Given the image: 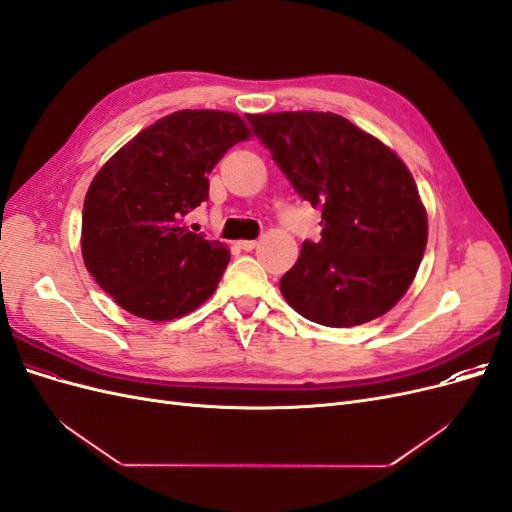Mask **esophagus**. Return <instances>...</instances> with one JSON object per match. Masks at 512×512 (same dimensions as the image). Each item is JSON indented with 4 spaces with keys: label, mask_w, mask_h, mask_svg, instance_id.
<instances>
[{
    "label": "esophagus",
    "mask_w": 512,
    "mask_h": 512,
    "mask_svg": "<svg viewBox=\"0 0 512 512\" xmlns=\"http://www.w3.org/2000/svg\"><path fill=\"white\" fill-rule=\"evenodd\" d=\"M256 245H258V241H250V239H245V241H239V247H241V250H245V252H252Z\"/></svg>",
    "instance_id": "1"
}]
</instances>
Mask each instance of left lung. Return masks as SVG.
<instances>
[{
    "instance_id": "left-lung-1",
    "label": "left lung",
    "mask_w": 512,
    "mask_h": 512,
    "mask_svg": "<svg viewBox=\"0 0 512 512\" xmlns=\"http://www.w3.org/2000/svg\"><path fill=\"white\" fill-rule=\"evenodd\" d=\"M247 119L294 190L322 209V239L303 243L280 282L288 305L335 329L389 312L414 282L427 245V211L404 160L335 113Z\"/></svg>"
}]
</instances>
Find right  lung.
I'll return each mask as SVG.
<instances>
[{
    "label": "right lung",
    "instance_id": "obj_1",
    "mask_svg": "<svg viewBox=\"0 0 512 512\" xmlns=\"http://www.w3.org/2000/svg\"><path fill=\"white\" fill-rule=\"evenodd\" d=\"M252 136L228 111H177L138 132L91 181L83 205L87 271L126 312L175 320L218 288L228 247L190 232L183 218L209 198L207 175Z\"/></svg>",
    "mask_w": 512,
    "mask_h": 512
}]
</instances>
